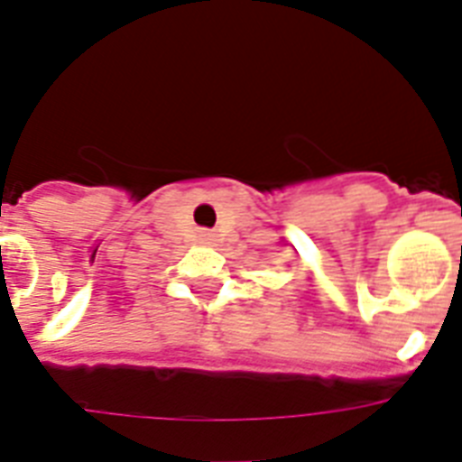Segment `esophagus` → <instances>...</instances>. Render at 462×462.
I'll return each mask as SVG.
<instances>
[{"instance_id":"esophagus-1","label":"esophagus","mask_w":462,"mask_h":462,"mask_svg":"<svg viewBox=\"0 0 462 462\" xmlns=\"http://www.w3.org/2000/svg\"><path fill=\"white\" fill-rule=\"evenodd\" d=\"M206 237H211V235H206Z\"/></svg>"}]
</instances>
